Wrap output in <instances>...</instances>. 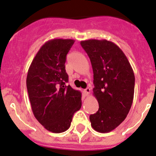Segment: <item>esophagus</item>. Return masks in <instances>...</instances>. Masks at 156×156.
Returning <instances> with one entry per match:
<instances>
[{
	"label": "esophagus",
	"instance_id": "obj_1",
	"mask_svg": "<svg viewBox=\"0 0 156 156\" xmlns=\"http://www.w3.org/2000/svg\"><path fill=\"white\" fill-rule=\"evenodd\" d=\"M90 93V89L89 87H87L84 90V94H85V96H88Z\"/></svg>",
	"mask_w": 156,
	"mask_h": 156
}]
</instances>
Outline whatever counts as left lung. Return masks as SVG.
<instances>
[{
  "mask_svg": "<svg viewBox=\"0 0 156 156\" xmlns=\"http://www.w3.org/2000/svg\"><path fill=\"white\" fill-rule=\"evenodd\" d=\"M91 62L94 96L99 110L90 115L91 127L108 133L125 119L132 106L135 76L128 59L118 45L106 40L80 42Z\"/></svg>",
  "mask_w": 156,
  "mask_h": 156,
  "instance_id": "left-lung-1",
  "label": "left lung"
}]
</instances>
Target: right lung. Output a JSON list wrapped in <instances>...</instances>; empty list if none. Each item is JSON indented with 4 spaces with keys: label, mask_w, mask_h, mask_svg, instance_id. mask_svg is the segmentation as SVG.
<instances>
[{
    "label": "right lung",
    "mask_w": 156,
    "mask_h": 156,
    "mask_svg": "<svg viewBox=\"0 0 156 156\" xmlns=\"http://www.w3.org/2000/svg\"><path fill=\"white\" fill-rule=\"evenodd\" d=\"M74 40L53 39L42 45L31 62L26 87L31 110L47 130L59 133L71 126L73 114L82 106L80 90L66 85V55Z\"/></svg>",
    "instance_id": "add662e5"
}]
</instances>
